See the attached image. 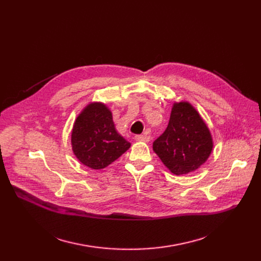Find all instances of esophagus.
Returning <instances> with one entry per match:
<instances>
[{
	"mask_svg": "<svg viewBox=\"0 0 261 261\" xmlns=\"http://www.w3.org/2000/svg\"><path fill=\"white\" fill-rule=\"evenodd\" d=\"M135 141H140V142H149L150 141V136L147 134H138L134 136Z\"/></svg>",
	"mask_w": 261,
	"mask_h": 261,
	"instance_id": "34e87169",
	"label": "esophagus"
}]
</instances>
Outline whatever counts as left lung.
Segmentation results:
<instances>
[{"label":"left lung","instance_id":"left-lung-1","mask_svg":"<svg viewBox=\"0 0 261 261\" xmlns=\"http://www.w3.org/2000/svg\"><path fill=\"white\" fill-rule=\"evenodd\" d=\"M213 150L211 132L188 102L174 103L166 130L153 142V151L173 174L195 171Z\"/></svg>","mask_w":261,"mask_h":261}]
</instances>
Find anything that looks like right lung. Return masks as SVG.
<instances>
[{
  "label": "right lung",
  "mask_w": 261,
  "mask_h": 261,
  "mask_svg": "<svg viewBox=\"0 0 261 261\" xmlns=\"http://www.w3.org/2000/svg\"><path fill=\"white\" fill-rule=\"evenodd\" d=\"M130 146L117 133L112 113L103 103H90L76 118L72 147L74 154L84 165L102 169L125 153Z\"/></svg>",
  "instance_id": "1"
}]
</instances>
